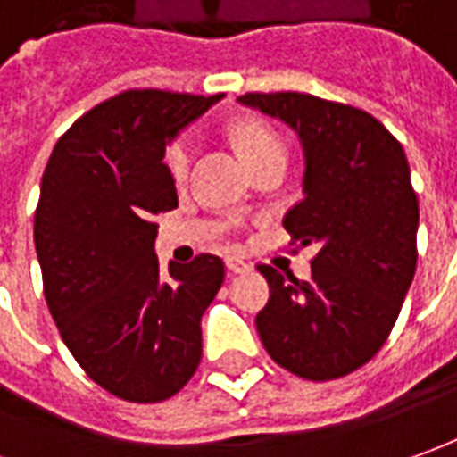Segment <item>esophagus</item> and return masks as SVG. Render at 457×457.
Listing matches in <instances>:
<instances>
[{
  "label": "esophagus",
  "instance_id": "34e87169",
  "mask_svg": "<svg viewBox=\"0 0 457 457\" xmlns=\"http://www.w3.org/2000/svg\"><path fill=\"white\" fill-rule=\"evenodd\" d=\"M225 265H228L229 272H235V275H242V272H247V270L253 268L247 260H242V257H237V254H229V257H225Z\"/></svg>",
  "mask_w": 457,
  "mask_h": 457
}]
</instances>
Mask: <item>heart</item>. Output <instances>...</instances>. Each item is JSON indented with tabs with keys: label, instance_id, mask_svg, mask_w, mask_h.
<instances>
[{
	"label": "heart",
	"instance_id": "heart-1",
	"mask_svg": "<svg viewBox=\"0 0 457 457\" xmlns=\"http://www.w3.org/2000/svg\"><path fill=\"white\" fill-rule=\"evenodd\" d=\"M235 142L237 150L245 157V162L254 167V164L272 160V157H285V142L282 137L268 127L265 122L257 120H245L235 127ZM192 157H195V139L192 137H177L170 147H167V170L175 177L177 182H185L192 167Z\"/></svg>",
	"mask_w": 457,
	"mask_h": 457
}]
</instances>
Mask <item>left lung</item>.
I'll use <instances>...</instances> for the list:
<instances>
[{
    "label": "left lung",
    "instance_id": "8db88e82",
    "mask_svg": "<svg viewBox=\"0 0 457 457\" xmlns=\"http://www.w3.org/2000/svg\"><path fill=\"white\" fill-rule=\"evenodd\" d=\"M242 104L290 124L305 197L282 220L290 245H318L312 278L257 265L270 300L254 318L280 368L325 383L385 345L418 262V195L398 139L358 107L303 92H247Z\"/></svg>",
    "mask_w": 457,
    "mask_h": 457
}]
</instances>
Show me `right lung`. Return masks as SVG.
Masks as SVG:
<instances>
[{"label":"right lung","mask_w":457,"mask_h":457,"mask_svg":"<svg viewBox=\"0 0 457 457\" xmlns=\"http://www.w3.org/2000/svg\"><path fill=\"white\" fill-rule=\"evenodd\" d=\"M222 95L127 89L57 139L42 175L34 247L45 300L79 368L127 403L177 395L203 358L217 254L160 272L154 215L177 207L164 147Z\"/></svg>","instance_id":"1"}]
</instances>
